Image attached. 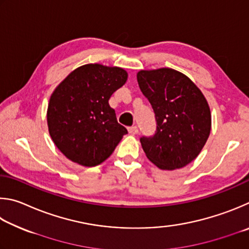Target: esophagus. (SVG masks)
I'll return each instance as SVG.
<instances>
[{"mask_svg":"<svg viewBox=\"0 0 249 249\" xmlns=\"http://www.w3.org/2000/svg\"><path fill=\"white\" fill-rule=\"evenodd\" d=\"M128 131H129L130 134H137L139 132V129H138V127H136V125H134V127L128 128Z\"/></svg>","mask_w":249,"mask_h":249,"instance_id":"esophagus-1","label":"esophagus"}]
</instances>
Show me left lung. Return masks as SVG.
Returning <instances> with one entry per match:
<instances>
[{
	"label": "left lung",
	"mask_w": 249,
	"mask_h": 249,
	"mask_svg": "<svg viewBox=\"0 0 249 249\" xmlns=\"http://www.w3.org/2000/svg\"><path fill=\"white\" fill-rule=\"evenodd\" d=\"M152 105L156 131L140 139L146 158L160 169L185 167L197 158L211 131L208 102L195 83L176 70H142L137 74Z\"/></svg>",
	"instance_id": "obj_1"
}]
</instances>
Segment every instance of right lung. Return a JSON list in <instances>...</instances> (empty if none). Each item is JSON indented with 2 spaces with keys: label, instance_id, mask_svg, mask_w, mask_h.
Returning <instances> with one entry per match:
<instances>
[{
  "label": "right lung",
  "instance_id": "add662e5",
  "mask_svg": "<svg viewBox=\"0 0 249 249\" xmlns=\"http://www.w3.org/2000/svg\"><path fill=\"white\" fill-rule=\"evenodd\" d=\"M127 78L124 69L90 63L74 70L56 86L48 105V128L55 146L72 162L99 165L128 133L108 103Z\"/></svg>",
  "mask_w": 249,
  "mask_h": 249
}]
</instances>
